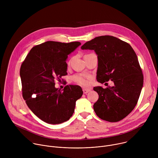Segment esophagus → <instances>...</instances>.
I'll use <instances>...</instances> for the list:
<instances>
[{
  "label": "esophagus",
  "instance_id": "obj_1",
  "mask_svg": "<svg viewBox=\"0 0 158 158\" xmlns=\"http://www.w3.org/2000/svg\"><path fill=\"white\" fill-rule=\"evenodd\" d=\"M82 90H83L84 94H87V93H88L89 92H90V91H91V89H83Z\"/></svg>",
  "mask_w": 158,
  "mask_h": 158
}]
</instances>
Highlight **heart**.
<instances>
[{"label":"heart","mask_w":158,"mask_h":158,"mask_svg":"<svg viewBox=\"0 0 158 158\" xmlns=\"http://www.w3.org/2000/svg\"><path fill=\"white\" fill-rule=\"evenodd\" d=\"M74 79L77 83L83 86H88L89 84V78L87 77H84L81 76H76L74 77Z\"/></svg>","instance_id":"heart-1"}]
</instances>
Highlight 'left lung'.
Listing matches in <instances>:
<instances>
[{"label":"left lung","instance_id":"left-lung-1","mask_svg":"<svg viewBox=\"0 0 158 158\" xmlns=\"http://www.w3.org/2000/svg\"><path fill=\"white\" fill-rule=\"evenodd\" d=\"M82 50H94L98 56L96 79L114 85L94 87L99 99L93 106L96 115L106 121L118 122L136 106L143 86V75L136 54L130 45L113 36L96 37L85 42Z\"/></svg>","mask_w":158,"mask_h":158}]
</instances>
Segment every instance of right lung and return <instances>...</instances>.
<instances>
[{
  "label": "right lung",
  "mask_w": 158,
  "mask_h": 158,
  "mask_svg": "<svg viewBox=\"0 0 158 158\" xmlns=\"http://www.w3.org/2000/svg\"><path fill=\"white\" fill-rule=\"evenodd\" d=\"M80 45V42L47 41L34 47L21 65L23 98L33 113L48 124L68 121L83 94L80 86L67 85L60 91L54 82L67 75V57Z\"/></svg>",
  "instance_id": "add662e5"
}]
</instances>
